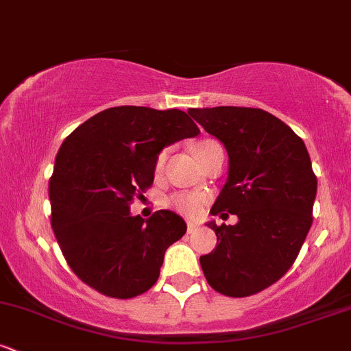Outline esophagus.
<instances>
[{"label": "esophagus", "instance_id": "34e87169", "mask_svg": "<svg viewBox=\"0 0 351 351\" xmlns=\"http://www.w3.org/2000/svg\"><path fill=\"white\" fill-rule=\"evenodd\" d=\"M196 228H198V223H195V221H188V232L196 231Z\"/></svg>", "mask_w": 351, "mask_h": 351}]
</instances>
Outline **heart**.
Segmentation results:
<instances>
[{
    "label": "heart",
    "instance_id": "1",
    "mask_svg": "<svg viewBox=\"0 0 351 351\" xmlns=\"http://www.w3.org/2000/svg\"><path fill=\"white\" fill-rule=\"evenodd\" d=\"M213 147H217V143L213 142V140L199 142L195 147V155L206 152L208 148H213ZM165 160H167V152H162L158 155V158H156V170L158 171L163 168ZM204 201H206V198H204L201 193H180V195H175L171 198V206L178 209V211L183 213V215L195 217L201 213V208H203Z\"/></svg>",
    "mask_w": 351,
    "mask_h": 351
}]
</instances>
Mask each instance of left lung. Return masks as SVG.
<instances>
[{"label": "left lung", "instance_id": "1", "mask_svg": "<svg viewBox=\"0 0 351 351\" xmlns=\"http://www.w3.org/2000/svg\"><path fill=\"white\" fill-rule=\"evenodd\" d=\"M228 152V180L211 215L216 249L199 257L208 284L228 297H247L277 282L299 256L310 226L317 178L304 140L263 108H189Z\"/></svg>", "mask_w": 351, "mask_h": 351}]
</instances>
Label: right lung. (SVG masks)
Returning <instances> with one entry per match:
<instances>
[{
    "label": "right lung",
    "instance_id": "obj_1",
    "mask_svg": "<svg viewBox=\"0 0 351 351\" xmlns=\"http://www.w3.org/2000/svg\"><path fill=\"white\" fill-rule=\"evenodd\" d=\"M198 134L178 108L122 106L90 117L64 140L49 181L51 224L80 280L115 299L155 285L186 223L168 209L143 219L130 203L152 186L160 152Z\"/></svg>",
    "mask_w": 351,
    "mask_h": 351
}]
</instances>
